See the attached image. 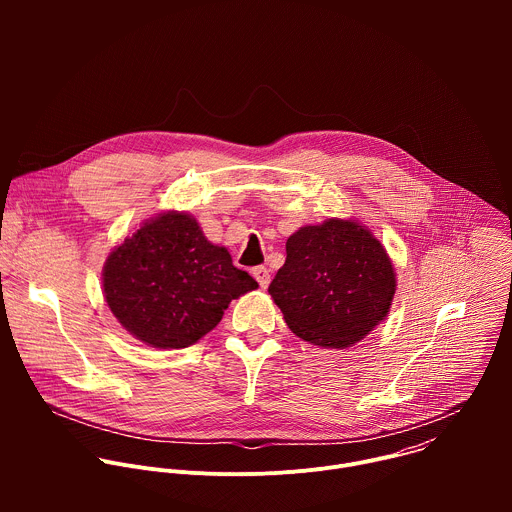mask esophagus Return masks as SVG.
Wrapping results in <instances>:
<instances>
[{
	"mask_svg": "<svg viewBox=\"0 0 512 512\" xmlns=\"http://www.w3.org/2000/svg\"><path fill=\"white\" fill-rule=\"evenodd\" d=\"M253 277L259 281V285H261L263 289H265V287L269 285V281H271V275H269L267 267H263V265H259V267L253 269Z\"/></svg>",
	"mask_w": 512,
	"mask_h": 512,
	"instance_id": "obj_1",
	"label": "esophagus"
}]
</instances>
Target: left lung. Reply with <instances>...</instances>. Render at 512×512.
Returning <instances> with one entry per match:
<instances>
[{
    "label": "left lung",
    "mask_w": 512,
    "mask_h": 512,
    "mask_svg": "<svg viewBox=\"0 0 512 512\" xmlns=\"http://www.w3.org/2000/svg\"><path fill=\"white\" fill-rule=\"evenodd\" d=\"M285 253L269 294L296 336L346 348L385 320L397 279L391 257L367 227L328 218L291 235Z\"/></svg>",
    "instance_id": "1"
}]
</instances>
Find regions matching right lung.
I'll return each mask as SVG.
<instances>
[{
	"mask_svg": "<svg viewBox=\"0 0 512 512\" xmlns=\"http://www.w3.org/2000/svg\"><path fill=\"white\" fill-rule=\"evenodd\" d=\"M257 281L212 245L196 218L168 210L117 245L103 267V294L119 324L154 348H186L221 322Z\"/></svg>",
	"mask_w": 512,
	"mask_h": 512,
	"instance_id": "add662e5",
	"label": "right lung"
}]
</instances>
